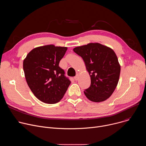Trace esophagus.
I'll list each match as a JSON object with an SVG mask.
<instances>
[{
	"label": "esophagus",
	"instance_id": "obj_1",
	"mask_svg": "<svg viewBox=\"0 0 146 146\" xmlns=\"http://www.w3.org/2000/svg\"><path fill=\"white\" fill-rule=\"evenodd\" d=\"M78 77H79V75H78V74H77L76 76L74 77V80H75L76 81H77V80H78Z\"/></svg>",
	"mask_w": 146,
	"mask_h": 146
}]
</instances>
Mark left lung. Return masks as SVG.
I'll use <instances>...</instances> for the list:
<instances>
[{"instance_id": "1", "label": "left lung", "mask_w": 146, "mask_h": 146, "mask_svg": "<svg viewBox=\"0 0 146 146\" xmlns=\"http://www.w3.org/2000/svg\"><path fill=\"white\" fill-rule=\"evenodd\" d=\"M74 52L84 60L91 77V86L84 92L92 102L110 98L118 82L121 66L114 51L98 43L75 47Z\"/></svg>"}]
</instances>
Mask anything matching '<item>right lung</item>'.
Wrapping results in <instances>:
<instances>
[{
	"instance_id": "add662e5",
	"label": "right lung",
	"mask_w": 146,
	"mask_h": 146,
	"mask_svg": "<svg viewBox=\"0 0 146 146\" xmlns=\"http://www.w3.org/2000/svg\"><path fill=\"white\" fill-rule=\"evenodd\" d=\"M68 48L46 45L31 51L23 62L27 84L40 101L54 104L64 97L70 81L59 66Z\"/></svg>"
}]
</instances>
